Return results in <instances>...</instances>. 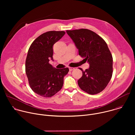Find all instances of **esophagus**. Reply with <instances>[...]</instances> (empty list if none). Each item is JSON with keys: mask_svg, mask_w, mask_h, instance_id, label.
I'll use <instances>...</instances> for the list:
<instances>
[{"mask_svg": "<svg viewBox=\"0 0 135 135\" xmlns=\"http://www.w3.org/2000/svg\"><path fill=\"white\" fill-rule=\"evenodd\" d=\"M69 71H72V70H74L75 68L73 67H69Z\"/></svg>", "mask_w": 135, "mask_h": 135, "instance_id": "34e87169", "label": "esophagus"}]
</instances>
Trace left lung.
I'll return each mask as SVG.
<instances>
[{
    "label": "left lung",
    "mask_w": 135,
    "mask_h": 135,
    "mask_svg": "<svg viewBox=\"0 0 135 135\" xmlns=\"http://www.w3.org/2000/svg\"><path fill=\"white\" fill-rule=\"evenodd\" d=\"M79 55L90 67L78 80L80 88L90 94L102 92L110 81L113 74V57L105 41L94 32L86 29L67 30Z\"/></svg>",
    "instance_id": "1"
}]
</instances>
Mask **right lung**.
<instances>
[{"mask_svg":"<svg viewBox=\"0 0 135 135\" xmlns=\"http://www.w3.org/2000/svg\"><path fill=\"white\" fill-rule=\"evenodd\" d=\"M65 34L64 31L45 32L32 43L26 60V73L32 91L43 97H51L59 91L68 68L56 69L49 64L53 60V46Z\"/></svg>","mask_w":135,"mask_h":135,"instance_id":"add662e5","label":"right lung"}]
</instances>
